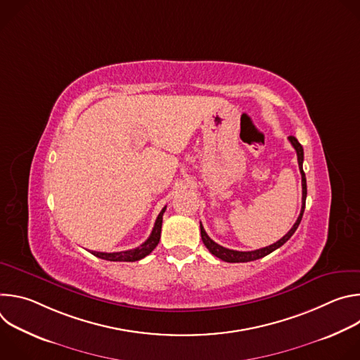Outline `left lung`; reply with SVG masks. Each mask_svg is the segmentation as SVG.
Instances as JSON below:
<instances>
[{
    "mask_svg": "<svg viewBox=\"0 0 360 360\" xmlns=\"http://www.w3.org/2000/svg\"><path fill=\"white\" fill-rule=\"evenodd\" d=\"M289 142L292 143V146L295 148L296 150V155H297V164H299V171H300V175H302V210H300V214L295 222V225L292 226V229L283 236L281 238L278 242L266 246V248H261V249H256V250H249V252H240V250H233V249H228V248H224L221 245H218L217 242H214L208 233L205 232L202 224H200V236H202V242L203 245L208 248V250L215 255L217 258L225 261V262H231V264H236V262H250V261H256V259H261L264 258V256L269 255L271 252L276 250L278 248H281L285 242H288L290 239V236L295 233V231L297 229L300 221H302V217H303V211H304V202H306V193H307V189H306V176H304V172H303V148L302 145L297 142V139L295 136H289L288 138Z\"/></svg>",
    "mask_w": 360,
    "mask_h": 360,
    "instance_id": "8db88e82",
    "label": "left lung"
}]
</instances>
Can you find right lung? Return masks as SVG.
I'll return each instance as SVG.
<instances>
[{"mask_svg":"<svg viewBox=\"0 0 360 360\" xmlns=\"http://www.w3.org/2000/svg\"><path fill=\"white\" fill-rule=\"evenodd\" d=\"M165 210H167V207H164L162 211L160 212V215H158V218L155 221V225H153V229H152L149 238L142 245H139L138 248L129 249V250H122V252H112V253L91 250V253L94 256H96V258L105 259V261H112V262H135V261H139V259L145 258V256L149 255L153 249L157 248V245L160 243L161 228H162V217H164Z\"/></svg>","mask_w":360,"mask_h":360,"instance_id":"1","label":"right lung"}]
</instances>
